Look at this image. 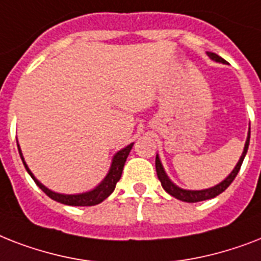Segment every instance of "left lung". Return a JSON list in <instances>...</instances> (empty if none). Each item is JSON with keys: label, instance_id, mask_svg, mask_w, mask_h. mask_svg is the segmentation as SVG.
<instances>
[{"label": "left lung", "instance_id": "left-lung-1", "mask_svg": "<svg viewBox=\"0 0 261 261\" xmlns=\"http://www.w3.org/2000/svg\"><path fill=\"white\" fill-rule=\"evenodd\" d=\"M207 55L210 57L213 61L219 63H227L226 61L223 58H221L219 55H217L215 53H207ZM249 138H251V130L248 131V138L247 142H245V146H244V151L241 157H240L239 163L234 167V169L230 172V174L227 176L223 181H221L217 186L211 187V188H207V190H200V191H192V190H182L180 187H177L174 182L171 181V178L168 177V174L165 173L164 171V167L161 161H160L159 154L155 155V171H157V176H159V180L161 181V186L165 191H167L168 194L172 195L173 198L178 199V200H182V202L187 203H195V202H202V200H207V199L215 198V196H218L219 194H222L223 191L226 190L227 187L230 186L233 180L236 178L237 173H239L240 168L243 165V161L245 159V154H247L248 151V146H249Z\"/></svg>", "mask_w": 261, "mask_h": 261}]
</instances>
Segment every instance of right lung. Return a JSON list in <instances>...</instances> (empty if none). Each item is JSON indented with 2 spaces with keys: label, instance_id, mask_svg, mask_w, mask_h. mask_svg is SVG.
Returning a JSON list of instances; mask_svg holds the SVG:
<instances>
[{
  "label": "right lung",
  "instance_id": "obj_1",
  "mask_svg": "<svg viewBox=\"0 0 261 261\" xmlns=\"http://www.w3.org/2000/svg\"><path fill=\"white\" fill-rule=\"evenodd\" d=\"M133 145L134 143H130L128 146H126L122 150H119L116 154L114 155L112 159V164H111V168L107 176L104 177L100 184H98L96 188H93L92 191H88V192H83V194H77V195H65V194H57L54 191L48 190L47 187H44L42 182L39 181L38 178L35 177L32 172L30 171V168L24 161V157H22V153L20 150V146L18 147V153H20V157L22 160V164L25 167L27 172L30 173V176L35 180V182L38 184V187L40 190L47 195L50 196L51 199H54L57 202L62 203V204H67V206H94V204H98L101 203L104 199H107L110 196L112 192H114L115 187H116V182L120 180V176H122L123 167H124V163H126L127 157L130 154V150L133 149Z\"/></svg>",
  "mask_w": 261,
  "mask_h": 261
}]
</instances>
